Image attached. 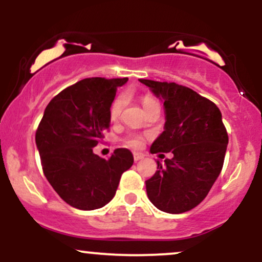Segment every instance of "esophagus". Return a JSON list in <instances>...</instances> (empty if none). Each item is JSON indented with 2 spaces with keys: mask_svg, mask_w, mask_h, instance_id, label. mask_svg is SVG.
<instances>
[{
  "mask_svg": "<svg viewBox=\"0 0 262 262\" xmlns=\"http://www.w3.org/2000/svg\"><path fill=\"white\" fill-rule=\"evenodd\" d=\"M141 159H144V155L139 154V152H135V154H134V161L137 162V161L141 160Z\"/></svg>",
  "mask_w": 262,
  "mask_h": 262,
  "instance_id": "1",
  "label": "esophagus"
}]
</instances>
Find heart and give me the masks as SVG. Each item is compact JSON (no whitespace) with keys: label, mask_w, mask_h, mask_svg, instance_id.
<instances>
[{"label":"heart","mask_w":262,"mask_h":262,"mask_svg":"<svg viewBox=\"0 0 262 262\" xmlns=\"http://www.w3.org/2000/svg\"><path fill=\"white\" fill-rule=\"evenodd\" d=\"M125 101H127V97H125L124 95L118 96V97L113 101L110 110V116L112 121H117V119L119 118V116H121L123 111V107H124L125 104ZM141 102H143V106L145 108L146 106H149L150 103H152V102L155 101L152 100L151 97H149V96H145V97H143ZM125 144L132 146V148H140V146L143 145V137H140V135H132V137H128L127 139H125Z\"/></svg>","instance_id":"1"}]
</instances>
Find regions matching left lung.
<instances>
[{"instance_id": "obj_1", "label": "left lung", "mask_w": 262, "mask_h": 262, "mask_svg": "<svg viewBox=\"0 0 262 262\" xmlns=\"http://www.w3.org/2000/svg\"><path fill=\"white\" fill-rule=\"evenodd\" d=\"M164 104V132L150 152H172L145 181L158 209L179 214L200 204L223 167L228 134L219 108L188 87L175 82L139 80Z\"/></svg>"}]
</instances>
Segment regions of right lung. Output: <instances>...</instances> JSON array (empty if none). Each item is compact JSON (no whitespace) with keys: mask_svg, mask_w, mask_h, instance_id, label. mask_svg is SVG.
<instances>
[{"mask_svg":"<svg viewBox=\"0 0 262 262\" xmlns=\"http://www.w3.org/2000/svg\"><path fill=\"white\" fill-rule=\"evenodd\" d=\"M128 79L91 77L62 90L49 102L35 133L44 175L66 203L82 210L102 208L116 194L122 173L133 165L128 149L111 158L93 148L110 128V110Z\"/></svg>","mask_w":262,"mask_h":262,"instance_id":"right-lung-1","label":"right lung"}]
</instances>
